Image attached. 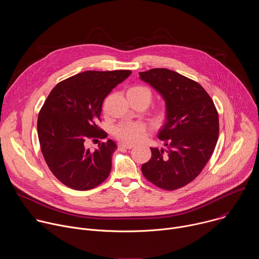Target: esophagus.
Returning a JSON list of instances; mask_svg holds the SVG:
<instances>
[{
	"mask_svg": "<svg viewBox=\"0 0 259 259\" xmlns=\"http://www.w3.org/2000/svg\"><path fill=\"white\" fill-rule=\"evenodd\" d=\"M134 145L133 144H130V143H119V147L120 149H132Z\"/></svg>",
	"mask_w": 259,
	"mask_h": 259,
	"instance_id": "1",
	"label": "esophagus"
}]
</instances>
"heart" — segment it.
Segmentation results:
<instances>
[{
  "instance_id": "b5f03b06",
  "label": "heart",
  "mask_w": 259,
  "mask_h": 259,
  "mask_svg": "<svg viewBox=\"0 0 259 259\" xmlns=\"http://www.w3.org/2000/svg\"><path fill=\"white\" fill-rule=\"evenodd\" d=\"M128 98H141L150 103L152 99V92L149 88L141 85H134L127 90ZM167 109L161 106L156 109L154 120L157 124H162L167 119ZM114 134L122 141L134 143L142 139L145 134V126L141 123H120L114 129Z\"/></svg>"
}]
</instances>
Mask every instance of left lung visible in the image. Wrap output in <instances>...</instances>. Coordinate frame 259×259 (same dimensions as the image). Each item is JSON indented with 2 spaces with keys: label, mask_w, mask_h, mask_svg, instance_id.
Segmentation results:
<instances>
[{
  "label": "left lung",
  "mask_w": 259,
  "mask_h": 259,
  "mask_svg": "<svg viewBox=\"0 0 259 259\" xmlns=\"http://www.w3.org/2000/svg\"><path fill=\"white\" fill-rule=\"evenodd\" d=\"M165 100L167 119L158 133L166 149L151 147L143 176L160 189L187 186L203 170L218 139L219 120L213 100L197 82L167 68L139 72Z\"/></svg>",
  "instance_id": "8db88e82"
}]
</instances>
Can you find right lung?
<instances>
[{
  "label": "right lung",
  "instance_id": "1",
  "mask_svg": "<svg viewBox=\"0 0 259 259\" xmlns=\"http://www.w3.org/2000/svg\"><path fill=\"white\" fill-rule=\"evenodd\" d=\"M131 70H86L58 83L45 100L38 117V136L44 159L64 186L88 191L109 175L117 144L108 139L91 152L90 138H105L97 126L104 98Z\"/></svg>",
  "mask_w": 259,
  "mask_h": 259
}]
</instances>
